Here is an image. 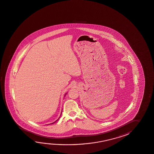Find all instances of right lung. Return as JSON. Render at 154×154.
<instances>
[{
	"mask_svg": "<svg viewBox=\"0 0 154 154\" xmlns=\"http://www.w3.org/2000/svg\"><path fill=\"white\" fill-rule=\"evenodd\" d=\"M60 119V117H59V119ZM58 119H57V120H58ZM56 121H55V122H56ZM55 122H54V123H55ZM54 123H51V124H53Z\"/></svg>",
	"mask_w": 154,
	"mask_h": 154,
	"instance_id": "add662e5",
	"label": "right lung"
}]
</instances>
